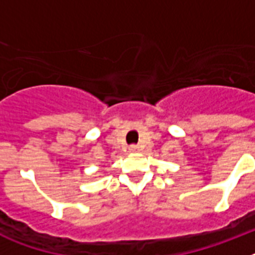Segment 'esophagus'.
<instances>
[{
	"label": "esophagus",
	"instance_id": "obj_1",
	"mask_svg": "<svg viewBox=\"0 0 255 255\" xmlns=\"http://www.w3.org/2000/svg\"><path fill=\"white\" fill-rule=\"evenodd\" d=\"M128 149H129V152H136L137 149H139V147H137L136 144H132V145H129V148H128Z\"/></svg>",
	"mask_w": 255,
	"mask_h": 255
}]
</instances>
